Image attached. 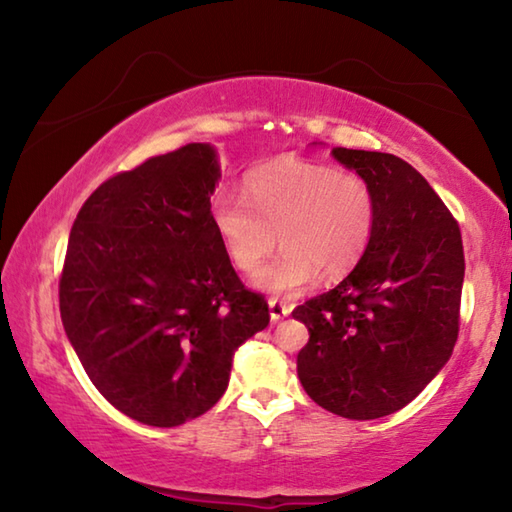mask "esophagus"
<instances>
[{
  "mask_svg": "<svg viewBox=\"0 0 512 512\" xmlns=\"http://www.w3.org/2000/svg\"><path fill=\"white\" fill-rule=\"evenodd\" d=\"M268 309H271V320L273 323H277V320H282L284 316H289L291 307L287 305V302H282L280 298H268Z\"/></svg>",
  "mask_w": 512,
  "mask_h": 512,
  "instance_id": "esophagus-1",
  "label": "esophagus"
}]
</instances>
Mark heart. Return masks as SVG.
Listing matches in <instances>:
<instances>
[{
  "label": "heart",
  "instance_id": "b5f03b06",
  "mask_svg": "<svg viewBox=\"0 0 512 512\" xmlns=\"http://www.w3.org/2000/svg\"><path fill=\"white\" fill-rule=\"evenodd\" d=\"M212 221L241 273H255L280 239L284 250L255 284L289 296L318 273L334 280L359 264L375 232L377 194L361 173L305 160L268 162L244 178V196H214Z\"/></svg>",
  "mask_w": 512,
  "mask_h": 512
}]
</instances>
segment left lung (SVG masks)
I'll list each match as a JSON object with an SVG mask.
<instances>
[{"instance_id":"left-lung-1","label":"left lung","mask_w":512,"mask_h":512,"mask_svg":"<svg viewBox=\"0 0 512 512\" xmlns=\"http://www.w3.org/2000/svg\"><path fill=\"white\" fill-rule=\"evenodd\" d=\"M370 180L377 223L341 284L291 311L309 327L298 377L318 406L350 420L400 411L452 357L465 275L461 228L409 162L336 146Z\"/></svg>"}]
</instances>
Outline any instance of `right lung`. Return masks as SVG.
<instances>
[{
	"instance_id": "right-lung-1",
	"label": "right lung",
	"mask_w": 512,
	"mask_h": 512,
	"mask_svg": "<svg viewBox=\"0 0 512 512\" xmlns=\"http://www.w3.org/2000/svg\"><path fill=\"white\" fill-rule=\"evenodd\" d=\"M210 144L101 183L76 214L58 298L69 343L106 400L178 427L221 400L235 352L271 320L216 235Z\"/></svg>"
}]
</instances>
